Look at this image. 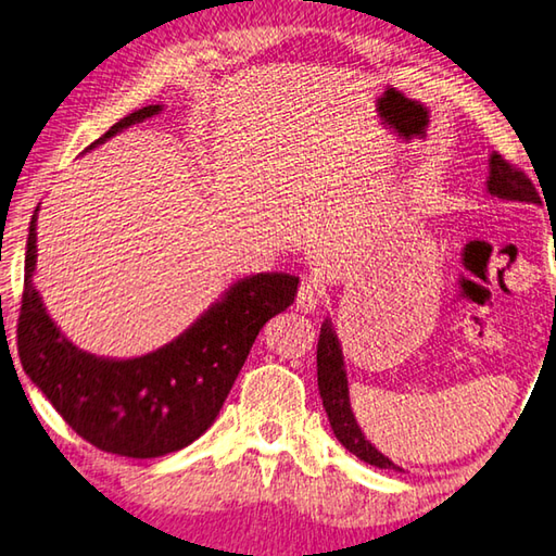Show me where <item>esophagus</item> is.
I'll return each instance as SVG.
<instances>
[{"mask_svg": "<svg viewBox=\"0 0 556 556\" xmlns=\"http://www.w3.org/2000/svg\"><path fill=\"white\" fill-rule=\"evenodd\" d=\"M321 288L317 286V282L314 280H305L300 286V290H298V309L300 312H314L319 307V302H321Z\"/></svg>", "mask_w": 556, "mask_h": 556, "instance_id": "obj_1", "label": "esophagus"}]
</instances>
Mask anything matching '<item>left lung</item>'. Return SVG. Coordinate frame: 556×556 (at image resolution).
<instances>
[{"instance_id":"obj_1","label":"left lung","mask_w":556,"mask_h":556,"mask_svg":"<svg viewBox=\"0 0 556 556\" xmlns=\"http://www.w3.org/2000/svg\"><path fill=\"white\" fill-rule=\"evenodd\" d=\"M486 191L491 195L504 198V201H513V203H535V205L540 203V195L528 176L518 172L516 166L508 164L504 156L496 152H491L489 156ZM317 382H319L321 404L327 408L331 431L339 438V443L355 457H361L363 463L380 469H394V472H402V467H396L390 457H384L380 450L365 438L358 421H355L353 408H351V394H349V377H345V368H343L341 341L337 337V331H333V324L329 317L324 319L321 331H319Z\"/></svg>"}]
</instances>
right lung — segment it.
I'll list each match as a JSON object with an SVG mask.
<instances>
[{
    "instance_id": "1",
    "label": "right lung",
    "mask_w": 556,
    "mask_h": 556,
    "mask_svg": "<svg viewBox=\"0 0 556 556\" xmlns=\"http://www.w3.org/2000/svg\"><path fill=\"white\" fill-rule=\"evenodd\" d=\"M162 113L160 103L125 115L89 150ZM36 223L26 242L18 358L24 372L84 441L103 453L150 459L201 438L223 408L264 324L286 312L298 276L254 274L235 280L191 327L138 358H103L77 349L46 312L34 286Z\"/></svg>"
}]
</instances>
